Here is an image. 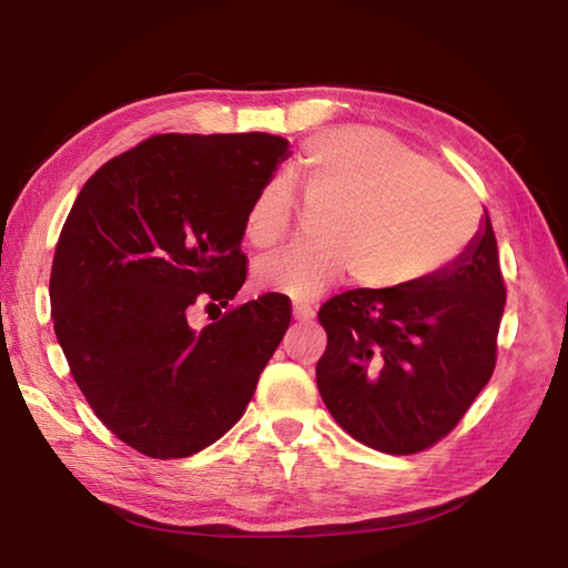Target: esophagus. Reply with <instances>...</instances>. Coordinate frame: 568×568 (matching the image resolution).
<instances>
[{
	"label": "esophagus",
	"mask_w": 568,
	"mask_h": 568,
	"mask_svg": "<svg viewBox=\"0 0 568 568\" xmlns=\"http://www.w3.org/2000/svg\"><path fill=\"white\" fill-rule=\"evenodd\" d=\"M293 317L297 322H312V320H315V310H312L307 303H295L293 305Z\"/></svg>",
	"instance_id": "obj_1"
}]
</instances>
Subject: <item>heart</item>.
<instances>
[{
  "instance_id": "obj_1",
  "label": "heart",
  "mask_w": 568,
  "mask_h": 568,
  "mask_svg": "<svg viewBox=\"0 0 568 568\" xmlns=\"http://www.w3.org/2000/svg\"><path fill=\"white\" fill-rule=\"evenodd\" d=\"M295 180L305 207L322 212L312 226L315 244L277 251L253 268L261 291L291 300H315L344 273L373 293L425 283L462 256L480 220L456 178L378 131L310 139ZM291 220V190L275 180L253 197L244 236L253 248H268Z\"/></svg>"
}]
</instances>
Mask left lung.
<instances>
[{"instance_id":"8db88e82","label":"left lung","mask_w":568,"mask_h":568,"mask_svg":"<svg viewBox=\"0 0 568 568\" xmlns=\"http://www.w3.org/2000/svg\"><path fill=\"white\" fill-rule=\"evenodd\" d=\"M505 307L490 216L449 268L390 293L346 291L320 310L317 388L339 427L383 454L446 437L496 368Z\"/></svg>"}]
</instances>
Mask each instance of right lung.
<instances>
[{"mask_svg": "<svg viewBox=\"0 0 568 568\" xmlns=\"http://www.w3.org/2000/svg\"><path fill=\"white\" fill-rule=\"evenodd\" d=\"M287 155L263 131L151 136L72 204L51 268L55 339L94 415L136 452L183 458L220 439L291 327L277 293L222 315L246 281L251 202ZM200 306L217 315L197 331Z\"/></svg>", "mask_w": 568, "mask_h": 568, "instance_id": "right-lung-1", "label": "right lung"}]
</instances>
